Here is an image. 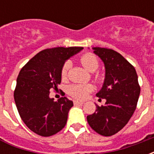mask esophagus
I'll use <instances>...</instances> for the list:
<instances>
[{"label": "esophagus", "mask_w": 154, "mask_h": 154, "mask_svg": "<svg viewBox=\"0 0 154 154\" xmlns=\"http://www.w3.org/2000/svg\"><path fill=\"white\" fill-rule=\"evenodd\" d=\"M73 104L75 106H78V105H82V104H84V102H82V101H78V100H73Z\"/></svg>", "instance_id": "34e87169"}]
</instances>
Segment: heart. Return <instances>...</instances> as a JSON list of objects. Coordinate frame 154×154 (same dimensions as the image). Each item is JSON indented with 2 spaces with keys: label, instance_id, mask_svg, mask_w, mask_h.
<instances>
[{
  "label": "heart",
  "instance_id": "1",
  "mask_svg": "<svg viewBox=\"0 0 154 154\" xmlns=\"http://www.w3.org/2000/svg\"><path fill=\"white\" fill-rule=\"evenodd\" d=\"M81 63L87 71L94 72L99 67V61L97 57L91 54H87L81 57ZM70 67V63H65L62 68V77L67 76V71ZM97 79L100 80V77H97ZM92 86L91 84H74L68 87V93L76 99H85L89 92L92 91Z\"/></svg>",
  "mask_w": 154,
  "mask_h": 154
}]
</instances>
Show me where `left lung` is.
<instances>
[{"mask_svg":"<svg viewBox=\"0 0 154 154\" xmlns=\"http://www.w3.org/2000/svg\"><path fill=\"white\" fill-rule=\"evenodd\" d=\"M105 66V79L97 97L106 99L104 106L96 104V112L87 116L91 129L103 136L122 129L133 116L140 94L135 68L119 53L105 48H92Z\"/></svg>","mask_w":154,"mask_h":154,"instance_id":"1","label":"left lung"}]
</instances>
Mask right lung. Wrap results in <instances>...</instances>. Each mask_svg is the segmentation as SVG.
I'll use <instances>...</instances> for the list:
<instances>
[{
    "label": "right lung",
    "mask_w": 154,
    "mask_h": 154,
    "mask_svg": "<svg viewBox=\"0 0 154 154\" xmlns=\"http://www.w3.org/2000/svg\"><path fill=\"white\" fill-rule=\"evenodd\" d=\"M82 47H57L41 51L20 72L14 92L17 110L25 125L38 135H54L64 128L73 102L67 97L57 101L49 97L62 80L65 62Z\"/></svg>",
    "instance_id": "obj_1"
}]
</instances>
